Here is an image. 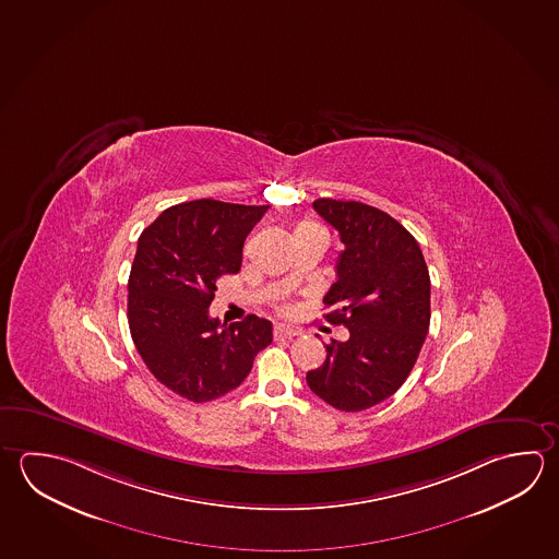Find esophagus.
Segmentation results:
<instances>
[{
  "instance_id": "1",
  "label": "esophagus",
  "mask_w": 559,
  "mask_h": 559,
  "mask_svg": "<svg viewBox=\"0 0 559 559\" xmlns=\"http://www.w3.org/2000/svg\"><path fill=\"white\" fill-rule=\"evenodd\" d=\"M301 335V329L292 325H277L275 326V336L280 338H294V336Z\"/></svg>"
}]
</instances>
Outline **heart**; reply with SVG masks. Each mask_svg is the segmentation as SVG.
Instances as JSON below:
<instances>
[{
	"mask_svg": "<svg viewBox=\"0 0 559 559\" xmlns=\"http://www.w3.org/2000/svg\"><path fill=\"white\" fill-rule=\"evenodd\" d=\"M313 230L325 233V228L316 221H304V223L297 224V228H295V233H313Z\"/></svg>",
	"mask_w": 559,
	"mask_h": 559,
	"instance_id": "obj_1",
	"label": "heart"
}]
</instances>
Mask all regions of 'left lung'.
Segmentation results:
<instances>
[{
  "label": "left lung",
  "instance_id": "1",
  "mask_svg": "<svg viewBox=\"0 0 559 559\" xmlns=\"http://www.w3.org/2000/svg\"><path fill=\"white\" fill-rule=\"evenodd\" d=\"M313 209L345 243L323 301L325 321L345 325L348 338L325 346L307 384L329 406L362 412L392 396L416 365L431 319L429 272L416 238L384 211L335 199Z\"/></svg>",
  "mask_w": 559,
  "mask_h": 559
}]
</instances>
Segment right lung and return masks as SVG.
Segmentation results:
<instances>
[{"label": "right lung", "instance_id": "add662e5", "mask_svg": "<svg viewBox=\"0 0 559 559\" xmlns=\"http://www.w3.org/2000/svg\"><path fill=\"white\" fill-rule=\"evenodd\" d=\"M267 206L201 199L163 211L138 240L128 282L133 345L163 386L194 404L240 386L272 343L260 317L209 316L221 275L238 274L246 236Z\"/></svg>", "mask_w": 559, "mask_h": 559}]
</instances>
